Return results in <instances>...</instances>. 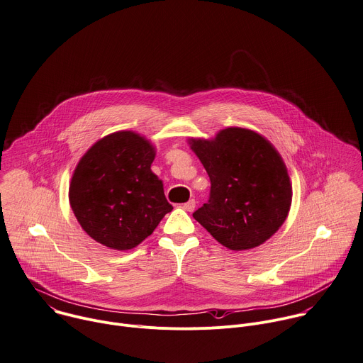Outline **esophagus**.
Here are the masks:
<instances>
[{
  "instance_id": "esophagus-1",
  "label": "esophagus",
  "mask_w": 363,
  "mask_h": 363,
  "mask_svg": "<svg viewBox=\"0 0 363 363\" xmlns=\"http://www.w3.org/2000/svg\"><path fill=\"white\" fill-rule=\"evenodd\" d=\"M182 207H183L186 211H193V210L196 208V200H189V201L184 203Z\"/></svg>"
}]
</instances>
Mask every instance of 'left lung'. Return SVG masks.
<instances>
[{"instance_id": "obj_1", "label": "left lung", "mask_w": 363, "mask_h": 363, "mask_svg": "<svg viewBox=\"0 0 363 363\" xmlns=\"http://www.w3.org/2000/svg\"><path fill=\"white\" fill-rule=\"evenodd\" d=\"M210 177V197L193 217L224 247L241 251L267 241L285 221L292 187L286 167L258 133L227 128L213 140L191 139Z\"/></svg>"}]
</instances>
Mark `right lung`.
Wrapping results in <instances>:
<instances>
[{
	"label": "right lung",
	"mask_w": 363,
	"mask_h": 363,
	"mask_svg": "<svg viewBox=\"0 0 363 363\" xmlns=\"http://www.w3.org/2000/svg\"><path fill=\"white\" fill-rule=\"evenodd\" d=\"M153 159L149 140L129 130L101 139L85 153L71 180L69 203L89 237L113 250H130L173 210L150 170Z\"/></svg>",
	"instance_id": "1"
}]
</instances>
